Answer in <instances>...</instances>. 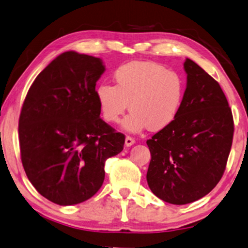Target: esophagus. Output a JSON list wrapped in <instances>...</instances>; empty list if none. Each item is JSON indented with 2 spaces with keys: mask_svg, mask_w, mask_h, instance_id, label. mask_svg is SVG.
Instances as JSON below:
<instances>
[{
  "mask_svg": "<svg viewBox=\"0 0 248 248\" xmlns=\"http://www.w3.org/2000/svg\"><path fill=\"white\" fill-rule=\"evenodd\" d=\"M124 144H125V146H127V147H130V146H132V145L135 144V139L132 138V137H130V136H127V137H125Z\"/></svg>",
  "mask_w": 248,
  "mask_h": 248,
  "instance_id": "1",
  "label": "esophagus"
}]
</instances>
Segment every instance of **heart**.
Segmentation results:
<instances>
[{
	"instance_id": "b5f03b06",
	"label": "heart",
	"mask_w": 248,
	"mask_h": 248,
	"mask_svg": "<svg viewBox=\"0 0 248 248\" xmlns=\"http://www.w3.org/2000/svg\"><path fill=\"white\" fill-rule=\"evenodd\" d=\"M116 85L101 82L95 96L103 119L119 123L125 110L131 111L124 128L140 132L158 131L175 120L184 99L186 84L179 73L155 62H131L114 71Z\"/></svg>"
}]
</instances>
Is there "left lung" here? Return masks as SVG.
<instances>
[{
  "instance_id": "obj_1",
  "label": "left lung",
  "mask_w": 248,
  "mask_h": 248,
  "mask_svg": "<svg viewBox=\"0 0 248 248\" xmlns=\"http://www.w3.org/2000/svg\"><path fill=\"white\" fill-rule=\"evenodd\" d=\"M186 89L175 120L147 140L149 189L172 204L207 195L226 170L233 119L219 83L186 58Z\"/></svg>"
}]
</instances>
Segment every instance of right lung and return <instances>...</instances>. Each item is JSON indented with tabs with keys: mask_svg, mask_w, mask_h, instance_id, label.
<instances>
[{
	"mask_svg": "<svg viewBox=\"0 0 248 248\" xmlns=\"http://www.w3.org/2000/svg\"><path fill=\"white\" fill-rule=\"evenodd\" d=\"M100 58L66 51L34 79L19 118L22 165L43 197L59 205L92 198L104 181V163L124 149V135L100 118Z\"/></svg>",
	"mask_w": 248,
	"mask_h": 248,
	"instance_id": "1",
	"label": "right lung"
}]
</instances>
